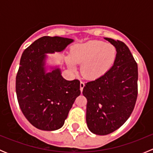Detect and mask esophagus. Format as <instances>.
<instances>
[{"label": "esophagus", "instance_id": "34e87169", "mask_svg": "<svg viewBox=\"0 0 153 153\" xmlns=\"http://www.w3.org/2000/svg\"><path fill=\"white\" fill-rule=\"evenodd\" d=\"M84 86H85L84 83L82 82V81H81V83H80V89H81V92H82L83 91V89H84Z\"/></svg>", "mask_w": 153, "mask_h": 153}]
</instances>
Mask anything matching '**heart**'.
<instances>
[{"label": "heart", "instance_id": "heart-1", "mask_svg": "<svg viewBox=\"0 0 153 153\" xmlns=\"http://www.w3.org/2000/svg\"><path fill=\"white\" fill-rule=\"evenodd\" d=\"M117 58V49L113 45L100 41H89L75 44L71 48L68 67L75 69V64H81V73L89 81L100 79L112 69Z\"/></svg>", "mask_w": 153, "mask_h": 153}]
</instances>
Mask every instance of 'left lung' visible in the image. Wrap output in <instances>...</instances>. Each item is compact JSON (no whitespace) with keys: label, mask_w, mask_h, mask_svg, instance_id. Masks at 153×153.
<instances>
[{"label":"left lung","mask_w":153,"mask_h":153,"mask_svg":"<svg viewBox=\"0 0 153 153\" xmlns=\"http://www.w3.org/2000/svg\"><path fill=\"white\" fill-rule=\"evenodd\" d=\"M104 39L116 48V61L104 77L87 82L83 89L86 124L99 135L112 133L126 122L138 96V65L129 48L118 40Z\"/></svg>","instance_id":"8db88e82"}]
</instances>
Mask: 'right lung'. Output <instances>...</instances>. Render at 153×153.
<instances>
[{
    "label": "right lung",
    "instance_id": "right-lung-1",
    "mask_svg": "<svg viewBox=\"0 0 153 153\" xmlns=\"http://www.w3.org/2000/svg\"><path fill=\"white\" fill-rule=\"evenodd\" d=\"M73 41L58 36L41 37L21 55L15 83L17 98L26 118L41 130L62 127L81 94L78 80H65L58 67L46 72L47 54L61 52Z\"/></svg>",
    "mask_w": 153,
    "mask_h": 153
}]
</instances>
